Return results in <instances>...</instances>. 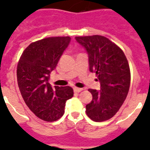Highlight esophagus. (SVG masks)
I'll return each instance as SVG.
<instances>
[{
  "label": "esophagus",
  "instance_id": "34e87169",
  "mask_svg": "<svg viewBox=\"0 0 150 150\" xmlns=\"http://www.w3.org/2000/svg\"><path fill=\"white\" fill-rule=\"evenodd\" d=\"M74 92L75 93H79V92L82 91V88H78V87H74Z\"/></svg>",
  "mask_w": 150,
  "mask_h": 150
}]
</instances>
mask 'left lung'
<instances>
[{
	"label": "left lung",
	"mask_w": 150,
	"mask_h": 150,
	"mask_svg": "<svg viewBox=\"0 0 150 150\" xmlns=\"http://www.w3.org/2000/svg\"><path fill=\"white\" fill-rule=\"evenodd\" d=\"M75 40L86 50L89 71L96 73L100 89H89L93 100L86 106L93 121H107L114 116L123 104L130 86L129 64L124 52L102 36H77Z\"/></svg>",
	"instance_id": "8db88e82"
}]
</instances>
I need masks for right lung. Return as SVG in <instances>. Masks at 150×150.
Masks as SVG:
<instances>
[{
  "mask_svg": "<svg viewBox=\"0 0 150 150\" xmlns=\"http://www.w3.org/2000/svg\"><path fill=\"white\" fill-rule=\"evenodd\" d=\"M70 41L69 36H57L32 43L18 61L17 80L22 98L34 114L43 121L61 118L66 101L74 94L71 87H52L49 83L50 73Z\"/></svg>",
  "mask_w": 150,
  "mask_h": 150,
  "instance_id": "obj_1",
  "label": "right lung"
}]
</instances>
